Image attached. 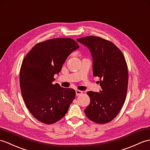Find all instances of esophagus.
Wrapping results in <instances>:
<instances>
[{"label":"esophagus","instance_id":"1","mask_svg":"<svg viewBox=\"0 0 150 150\" xmlns=\"http://www.w3.org/2000/svg\"><path fill=\"white\" fill-rule=\"evenodd\" d=\"M75 93H76V96H78L81 95L83 92L82 91H80V90H76Z\"/></svg>","mask_w":150,"mask_h":150}]
</instances>
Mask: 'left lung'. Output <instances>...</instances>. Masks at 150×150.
<instances>
[{"label":"left lung","instance_id":"8db88e82","mask_svg":"<svg viewBox=\"0 0 150 150\" xmlns=\"http://www.w3.org/2000/svg\"><path fill=\"white\" fill-rule=\"evenodd\" d=\"M88 47L93 57V74L100 78L102 90L87 93L91 102L84 112L96 123H109L116 117L126 98L128 74L121 51L110 41L89 36L76 40Z\"/></svg>","mask_w":150,"mask_h":150}]
</instances>
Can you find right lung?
<instances>
[{
	"label": "right lung",
	"instance_id": "right-lung-1",
	"mask_svg": "<svg viewBox=\"0 0 150 150\" xmlns=\"http://www.w3.org/2000/svg\"><path fill=\"white\" fill-rule=\"evenodd\" d=\"M79 48L71 38H54L36 44L24 57L20 86L27 108L38 121L52 124L62 119L75 99V91L53 84L68 55Z\"/></svg>",
	"mask_w": 150,
	"mask_h": 150
}]
</instances>
